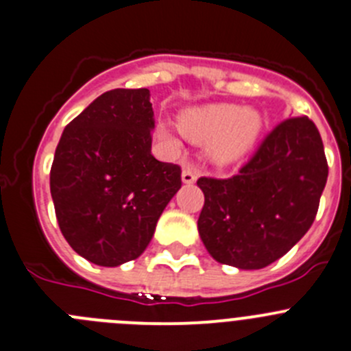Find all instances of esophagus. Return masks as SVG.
<instances>
[{"mask_svg":"<svg viewBox=\"0 0 351 351\" xmlns=\"http://www.w3.org/2000/svg\"><path fill=\"white\" fill-rule=\"evenodd\" d=\"M196 179H198V172H196V169L186 165L184 169H182V182H184V184H195Z\"/></svg>","mask_w":351,"mask_h":351,"instance_id":"1","label":"esophagus"}]
</instances>
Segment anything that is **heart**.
<instances>
[{
    "label": "heart",
    "mask_w": 351,
    "mask_h": 351,
    "mask_svg": "<svg viewBox=\"0 0 351 351\" xmlns=\"http://www.w3.org/2000/svg\"><path fill=\"white\" fill-rule=\"evenodd\" d=\"M179 128L191 141L206 143V155L213 163L231 165L255 148L262 134L263 119L255 108L213 103L181 112ZM160 136L172 141V132L165 123L160 125Z\"/></svg>",
    "instance_id": "b5f03b06"
}]
</instances>
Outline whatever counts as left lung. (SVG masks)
<instances>
[{
	"mask_svg": "<svg viewBox=\"0 0 351 351\" xmlns=\"http://www.w3.org/2000/svg\"><path fill=\"white\" fill-rule=\"evenodd\" d=\"M328 181V160L308 117L281 122L231 179L202 178L198 232L220 263L263 269L305 236Z\"/></svg>",
	"mask_w": 351,
	"mask_h": 351,
	"instance_id": "obj_1",
	"label": "left lung"
}]
</instances>
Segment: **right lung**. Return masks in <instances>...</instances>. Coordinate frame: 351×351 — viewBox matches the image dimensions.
<instances>
[{
  "mask_svg": "<svg viewBox=\"0 0 351 351\" xmlns=\"http://www.w3.org/2000/svg\"><path fill=\"white\" fill-rule=\"evenodd\" d=\"M153 129L148 89H112L60 138L49 173L56 220L73 252L96 265L138 258L181 189V167L152 155Z\"/></svg>",
  "mask_w": 351,
  "mask_h": 351,
  "instance_id": "right-lung-1",
  "label": "right lung"
}]
</instances>
